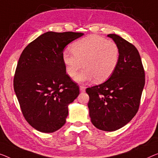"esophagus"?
Instances as JSON below:
<instances>
[{
    "instance_id": "1",
    "label": "esophagus",
    "mask_w": 158,
    "mask_h": 158,
    "mask_svg": "<svg viewBox=\"0 0 158 158\" xmlns=\"http://www.w3.org/2000/svg\"><path fill=\"white\" fill-rule=\"evenodd\" d=\"M79 89H80V91H81V92H84V91H85V90H86V87L84 85H80Z\"/></svg>"
}]
</instances>
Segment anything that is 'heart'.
Segmentation results:
<instances>
[{
  "label": "heart",
  "mask_w": 158,
  "mask_h": 158,
  "mask_svg": "<svg viewBox=\"0 0 158 158\" xmlns=\"http://www.w3.org/2000/svg\"><path fill=\"white\" fill-rule=\"evenodd\" d=\"M72 51L63 52V61L69 77L76 76L78 81L102 82L111 76L119 61L120 52L116 43L98 35H91L72 44Z\"/></svg>",
  "instance_id": "heart-1"
}]
</instances>
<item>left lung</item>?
<instances>
[{"label": "left lung", "mask_w": 158, "mask_h": 158, "mask_svg": "<svg viewBox=\"0 0 158 158\" xmlns=\"http://www.w3.org/2000/svg\"><path fill=\"white\" fill-rule=\"evenodd\" d=\"M113 39L120 52L118 65L110 78L87 88L91 123L104 131H114L129 123L139 109L145 85V70L138 49L116 34Z\"/></svg>", "instance_id": "obj_1"}]
</instances>
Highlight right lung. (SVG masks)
Listing matches in <instances>:
<instances>
[{"instance_id": "1", "label": "right lung", "mask_w": 158, "mask_h": 158, "mask_svg": "<svg viewBox=\"0 0 158 158\" xmlns=\"http://www.w3.org/2000/svg\"><path fill=\"white\" fill-rule=\"evenodd\" d=\"M84 33L47 32L28 44L19 58L14 90L23 115L35 129L53 133L64 126L68 105L79 94L66 73L63 51Z\"/></svg>"}]
</instances>
